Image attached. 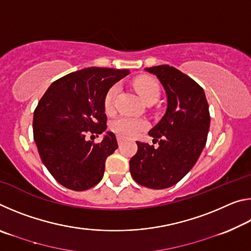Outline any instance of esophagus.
I'll use <instances>...</instances> for the list:
<instances>
[{
	"instance_id": "1",
	"label": "esophagus",
	"mask_w": 251,
	"mask_h": 251,
	"mask_svg": "<svg viewBox=\"0 0 251 251\" xmlns=\"http://www.w3.org/2000/svg\"><path fill=\"white\" fill-rule=\"evenodd\" d=\"M123 141H124V138L121 137V136H117V142H118V144H120V145L123 143Z\"/></svg>"
}]
</instances>
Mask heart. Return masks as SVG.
I'll return each instance as SVG.
<instances>
[{
  "label": "heart",
  "instance_id": "b5f03b06",
  "mask_svg": "<svg viewBox=\"0 0 251 251\" xmlns=\"http://www.w3.org/2000/svg\"><path fill=\"white\" fill-rule=\"evenodd\" d=\"M135 90L137 91L139 96L142 97L143 100L146 101L157 99L159 97V86L155 79L151 77H138L135 79L134 82ZM121 86L120 84L113 85L106 93L104 106L105 110L107 113L113 112L115 108V103L117 100V96L120 94ZM148 127V123L142 118H135V117H120L112 123V129L115 131L122 137L126 138H133L142 134Z\"/></svg>",
  "mask_w": 251,
  "mask_h": 251
}]
</instances>
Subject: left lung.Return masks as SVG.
<instances>
[{
    "label": "left lung",
    "mask_w": 251,
    "mask_h": 251,
    "mask_svg": "<svg viewBox=\"0 0 251 251\" xmlns=\"http://www.w3.org/2000/svg\"><path fill=\"white\" fill-rule=\"evenodd\" d=\"M167 97L164 116L150 130L155 148L136 142L138 151L129 160L130 175L139 185L165 189L177 184L196 164L210 126L205 92L189 76L169 65L152 66Z\"/></svg>",
    "instance_id": "1"
}]
</instances>
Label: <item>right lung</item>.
I'll use <instances>...</instances> for the list:
<instances>
[{
  "mask_svg": "<svg viewBox=\"0 0 251 251\" xmlns=\"http://www.w3.org/2000/svg\"><path fill=\"white\" fill-rule=\"evenodd\" d=\"M128 74L106 67L76 71L50 84L37 104L34 141L45 167L66 188L82 192L103 178L106 158L118 147L115 134L106 131L99 144L85 136H99L107 128L106 93Z\"/></svg>",
  "mask_w": 251,
  "mask_h": 251,
  "instance_id": "add662e5",
  "label": "right lung"
}]
</instances>
